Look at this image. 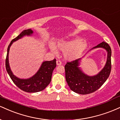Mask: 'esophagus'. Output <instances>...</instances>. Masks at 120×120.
I'll list each match as a JSON object with an SVG mask.
<instances>
[{"label": "esophagus", "mask_w": 120, "mask_h": 120, "mask_svg": "<svg viewBox=\"0 0 120 120\" xmlns=\"http://www.w3.org/2000/svg\"><path fill=\"white\" fill-rule=\"evenodd\" d=\"M56 63H57V65H61L62 64V62L60 60H57L56 61Z\"/></svg>", "instance_id": "esophagus-1"}]
</instances>
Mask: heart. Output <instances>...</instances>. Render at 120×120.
Masks as SVG:
<instances>
[{
  "label": "heart",
  "mask_w": 120,
  "mask_h": 120,
  "mask_svg": "<svg viewBox=\"0 0 120 120\" xmlns=\"http://www.w3.org/2000/svg\"><path fill=\"white\" fill-rule=\"evenodd\" d=\"M56 48L64 52V56L66 60H74L79 58L83 52L87 48V43L79 38H75L71 40H60L57 42ZM53 53H56L54 46H50Z\"/></svg>",
  "instance_id": "obj_1"
}]
</instances>
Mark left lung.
<instances>
[{
  "instance_id": "left-lung-1",
  "label": "left lung",
  "mask_w": 120,
  "mask_h": 120,
  "mask_svg": "<svg viewBox=\"0 0 120 120\" xmlns=\"http://www.w3.org/2000/svg\"><path fill=\"white\" fill-rule=\"evenodd\" d=\"M97 48H102L106 50L107 59L104 68L96 75L90 76L81 71L80 67H79L81 59L68 62L64 66L66 81L71 90L76 93L85 95L94 92L102 86L110 75L111 47L107 43L103 41L93 49Z\"/></svg>"
}]
</instances>
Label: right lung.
<instances>
[{
	"label": "right lung",
	"instance_id": "right-lung-1",
	"mask_svg": "<svg viewBox=\"0 0 120 120\" xmlns=\"http://www.w3.org/2000/svg\"><path fill=\"white\" fill-rule=\"evenodd\" d=\"M33 34L31 29L23 30L18 36L11 41L8 49L5 59V67L8 75L15 85L20 89L27 93H36L42 91L49 85L52 79L53 70L56 67V60L50 61H44L37 72L33 76L27 79H21L13 75L10 68L8 60V54L11 45L14 41L18 40L25 35L30 36Z\"/></svg>",
	"mask_w": 120,
	"mask_h": 120
}]
</instances>
